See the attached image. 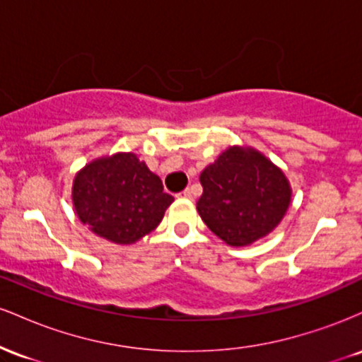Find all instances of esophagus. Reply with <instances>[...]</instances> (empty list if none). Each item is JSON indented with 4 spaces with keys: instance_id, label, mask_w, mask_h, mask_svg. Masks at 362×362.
Instances as JSON below:
<instances>
[{
    "instance_id": "34e87169",
    "label": "esophagus",
    "mask_w": 362,
    "mask_h": 362,
    "mask_svg": "<svg viewBox=\"0 0 362 362\" xmlns=\"http://www.w3.org/2000/svg\"><path fill=\"white\" fill-rule=\"evenodd\" d=\"M178 195H180V197H184V199H192V190L185 189L184 192H180Z\"/></svg>"
}]
</instances>
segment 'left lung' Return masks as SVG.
<instances>
[{"mask_svg": "<svg viewBox=\"0 0 362 362\" xmlns=\"http://www.w3.org/2000/svg\"><path fill=\"white\" fill-rule=\"evenodd\" d=\"M199 180V216L218 238L236 248L276 230L293 195L284 172L252 146L226 148Z\"/></svg>", "mask_w": 362, "mask_h": 362, "instance_id": "8db88e82", "label": "left lung"}]
</instances>
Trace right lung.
<instances>
[{"label": "right lung", "mask_w": 362, "mask_h": 362, "mask_svg": "<svg viewBox=\"0 0 362 362\" xmlns=\"http://www.w3.org/2000/svg\"><path fill=\"white\" fill-rule=\"evenodd\" d=\"M73 207L95 235L132 245L161 223L173 197L134 153L91 160L74 175Z\"/></svg>", "instance_id": "add662e5"}]
</instances>
